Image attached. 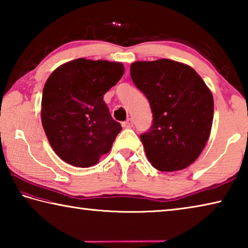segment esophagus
I'll return each mask as SVG.
<instances>
[{
	"instance_id": "34e87169",
	"label": "esophagus",
	"mask_w": 248,
	"mask_h": 248,
	"mask_svg": "<svg viewBox=\"0 0 248 248\" xmlns=\"http://www.w3.org/2000/svg\"><path fill=\"white\" fill-rule=\"evenodd\" d=\"M124 128H132L133 127V120L131 118H128L127 120L123 123Z\"/></svg>"
}]
</instances>
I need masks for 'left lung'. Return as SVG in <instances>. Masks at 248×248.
<instances>
[{"instance_id":"8db88e82","label":"left lung","mask_w":248,"mask_h":248,"mask_svg":"<svg viewBox=\"0 0 248 248\" xmlns=\"http://www.w3.org/2000/svg\"><path fill=\"white\" fill-rule=\"evenodd\" d=\"M130 74L152 109V125L140 136L149 162L162 171L186 169L209 139L211 91L189 65L169 59L134 62Z\"/></svg>"}]
</instances>
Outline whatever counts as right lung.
I'll return each instance as SVG.
<instances>
[{
	"mask_svg": "<svg viewBox=\"0 0 248 248\" xmlns=\"http://www.w3.org/2000/svg\"><path fill=\"white\" fill-rule=\"evenodd\" d=\"M120 62L79 58L56 69L45 84L41 123L54 152L78 167L97 164L110 150L121 124L104 95L123 78Z\"/></svg>",
	"mask_w": 248,
	"mask_h": 248,
	"instance_id": "1",
	"label": "right lung"
}]
</instances>
